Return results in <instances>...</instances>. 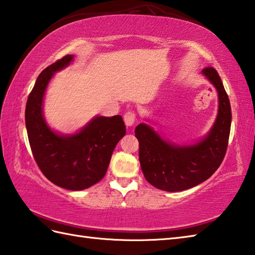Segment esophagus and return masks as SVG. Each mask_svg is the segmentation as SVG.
I'll return each mask as SVG.
<instances>
[{"instance_id":"1","label":"esophagus","mask_w":255,"mask_h":255,"mask_svg":"<svg viewBox=\"0 0 255 255\" xmlns=\"http://www.w3.org/2000/svg\"><path fill=\"white\" fill-rule=\"evenodd\" d=\"M124 122L127 127H130L136 122V113L133 111H128L124 115Z\"/></svg>"}]
</instances>
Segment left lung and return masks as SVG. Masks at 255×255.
<instances>
[{"instance_id": "8db88e82", "label": "left lung", "mask_w": 255, "mask_h": 255, "mask_svg": "<svg viewBox=\"0 0 255 255\" xmlns=\"http://www.w3.org/2000/svg\"><path fill=\"white\" fill-rule=\"evenodd\" d=\"M202 72L214 84L219 99L218 115L207 137L180 147L165 141L145 124H139L134 130L145 180L162 191L181 192L198 185L217 171L225 158L231 127L230 101L216 69L207 67Z\"/></svg>"}]
</instances>
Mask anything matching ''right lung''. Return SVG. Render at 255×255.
Wrapping results in <instances>:
<instances>
[{
	"instance_id": "add662e5",
	"label": "right lung",
	"mask_w": 255,
	"mask_h": 255,
	"mask_svg": "<svg viewBox=\"0 0 255 255\" xmlns=\"http://www.w3.org/2000/svg\"><path fill=\"white\" fill-rule=\"evenodd\" d=\"M67 55L37 78L26 103L25 122L36 163L48 180L70 191H81L105 176L113 151L125 133L122 116L95 117L80 132L60 136L47 126L42 115L45 91L55 72L72 61Z\"/></svg>"
}]
</instances>
